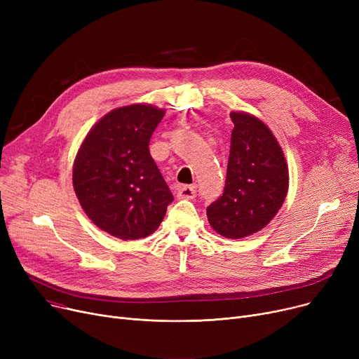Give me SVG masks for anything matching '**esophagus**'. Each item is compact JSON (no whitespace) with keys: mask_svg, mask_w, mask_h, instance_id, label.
<instances>
[{"mask_svg":"<svg viewBox=\"0 0 359 359\" xmlns=\"http://www.w3.org/2000/svg\"><path fill=\"white\" fill-rule=\"evenodd\" d=\"M196 196L195 186H180L177 191L179 199H194Z\"/></svg>","mask_w":359,"mask_h":359,"instance_id":"obj_1","label":"esophagus"}]
</instances>
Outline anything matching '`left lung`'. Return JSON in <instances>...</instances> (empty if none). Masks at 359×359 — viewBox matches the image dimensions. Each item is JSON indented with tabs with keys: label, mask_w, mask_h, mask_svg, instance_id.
Returning a JSON list of instances; mask_svg holds the SVG:
<instances>
[{
	"label": "left lung",
	"mask_w": 359,
	"mask_h": 359,
	"mask_svg": "<svg viewBox=\"0 0 359 359\" xmlns=\"http://www.w3.org/2000/svg\"><path fill=\"white\" fill-rule=\"evenodd\" d=\"M234 123L224 194L206 208L211 227L227 238L265 229L288 192V165L272 130L259 118L231 111Z\"/></svg>",
	"instance_id": "1"
}]
</instances>
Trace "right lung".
Masks as SVG:
<instances>
[{"label":"right lung","instance_id":"1","mask_svg":"<svg viewBox=\"0 0 359 359\" xmlns=\"http://www.w3.org/2000/svg\"><path fill=\"white\" fill-rule=\"evenodd\" d=\"M164 113L151 104L113 109L90 129L75 156V195L87 217L113 237L153 234L173 201L148 148Z\"/></svg>","mask_w":359,"mask_h":359}]
</instances>
